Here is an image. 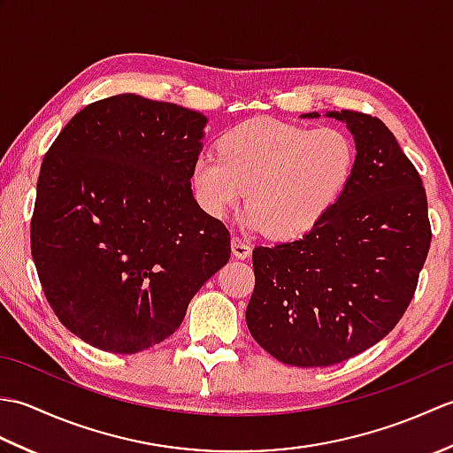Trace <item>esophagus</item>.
<instances>
[{"instance_id": "34e87169", "label": "esophagus", "mask_w": 453, "mask_h": 453, "mask_svg": "<svg viewBox=\"0 0 453 453\" xmlns=\"http://www.w3.org/2000/svg\"><path fill=\"white\" fill-rule=\"evenodd\" d=\"M232 253L235 258H249L251 257V247H249L243 239L234 237L232 239Z\"/></svg>"}]
</instances>
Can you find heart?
Masks as SVG:
<instances>
[{
    "label": "heart",
    "mask_w": 453,
    "mask_h": 453,
    "mask_svg": "<svg viewBox=\"0 0 453 453\" xmlns=\"http://www.w3.org/2000/svg\"><path fill=\"white\" fill-rule=\"evenodd\" d=\"M218 153H200L192 163L198 204L211 218H226L247 190L245 224L274 239L300 237L319 224L350 185L358 157L354 140L341 128L274 119L226 132Z\"/></svg>",
    "instance_id": "b5f03b06"
}]
</instances>
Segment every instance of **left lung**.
<instances>
[{
	"label": "left lung",
	"mask_w": 453,
	"mask_h": 453,
	"mask_svg": "<svg viewBox=\"0 0 453 453\" xmlns=\"http://www.w3.org/2000/svg\"><path fill=\"white\" fill-rule=\"evenodd\" d=\"M325 117L354 138L350 185L302 239L255 247L245 311L253 339L297 368L339 364L380 342L415 296L432 239L425 187L386 124L354 111Z\"/></svg>",
	"instance_id": "obj_1"
}]
</instances>
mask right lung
Segmentation results:
<instances>
[{"instance_id":"obj_1","label":"right lung","mask_w":453,"mask_h":453,"mask_svg":"<svg viewBox=\"0 0 453 453\" xmlns=\"http://www.w3.org/2000/svg\"><path fill=\"white\" fill-rule=\"evenodd\" d=\"M206 124L179 104L117 95L75 114L44 156L33 261L58 319L95 349L165 341L229 261V232L190 188Z\"/></svg>"}]
</instances>
